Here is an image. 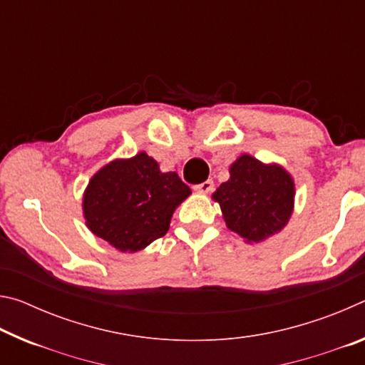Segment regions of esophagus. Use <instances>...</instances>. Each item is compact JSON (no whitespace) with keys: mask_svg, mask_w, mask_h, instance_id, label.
<instances>
[{"mask_svg":"<svg viewBox=\"0 0 365 365\" xmlns=\"http://www.w3.org/2000/svg\"><path fill=\"white\" fill-rule=\"evenodd\" d=\"M193 190L197 191V193H209V191L214 190V182L212 180H206V182H202L200 185H195Z\"/></svg>","mask_w":365,"mask_h":365,"instance_id":"obj_1","label":"esophagus"}]
</instances>
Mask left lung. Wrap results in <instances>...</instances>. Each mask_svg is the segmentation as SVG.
I'll return each instance as SVG.
<instances>
[{
	"mask_svg": "<svg viewBox=\"0 0 365 365\" xmlns=\"http://www.w3.org/2000/svg\"><path fill=\"white\" fill-rule=\"evenodd\" d=\"M230 178L212 193L227 228L255 245L280 233L294 211V178L279 163L240 154L228 168Z\"/></svg>",
	"mask_w": 365,
	"mask_h": 365,
	"instance_id": "8db88e82",
	"label": "left lung"
}]
</instances>
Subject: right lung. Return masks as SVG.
<instances>
[{
	"mask_svg": "<svg viewBox=\"0 0 365 365\" xmlns=\"http://www.w3.org/2000/svg\"><path fill=\"white\" fill-rule=\"evenodd\" d=\"M191 195L177 172H163L145 151L98 169L82 196L88 230L120 252H138L168 233L175 209Z\"/></svg>",
	"mask_w": 365,
	"mask_h": 365,
	"instance_id": "add662e5",
	"label": "right lung"
}]
</instances>
